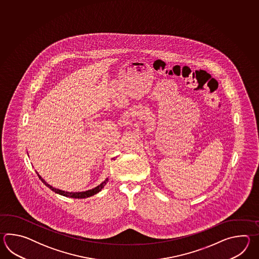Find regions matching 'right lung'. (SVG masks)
I'll list each match as a JSON object with an SVG mask.
<instances>
[{"mask_svg": "<svg viewBox=\"0 0 259 259\" xmlns=\"http://www.w3.org/2000/svg\"><path fill=\"white\" fill-rule=\"evenodd\" d=\"M36 173H37V175L39 177V180L44 182V184H45L47 187L50 188L52 191H54L55 193H58V194H61V195H63V196L70 197V198L81 199L87 198V197H90V196H93L94 194L99 193L100 191H101L103 188L105 187V184L108 182V178H107V179H105V182H102L97 187L94 188V189H92V190H89V191H86V192H80V193H68V192L61 191V190L55 189V188L53 187V186H51L47 182L44 181L41 177L39 176L38 172H36Z\"/></svg>", "mask_w": 259, "mask_h": 259, "instance_id": "obj_1", "label": "right lung"}]
</instances>
